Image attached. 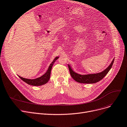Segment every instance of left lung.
<instances>
[{"instance_id":"8db88e82","label":"left lung","mask_w":127,"mask_h":127,"mask_svg":"<svg viewBox=\"0 0 127 127\" xmlns=\"http://www.w3.org/2000/svg\"><path fill=\"white\" fill-rule=\"evenodd\" d=\"M114 61V59L112 61V63L109 65V66L106 69H105L104 71H102L101 73L85 75H81L75 73L71 69L70 66L69 65H68V66L70 74L75 81L78 82H80V83L83 84H94L102 80L106 75V74L108 73L109 70L111 69V67H112Z\"/></svg>"}]
</instances>
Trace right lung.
I'll list each match as a JSON object with an SVG mask.
<instances>
[{"instance_id":"add662e5","label":"right lung","mask_w":127,"mask_h":127,"mask_svg":"<svg viewBox=\"0 0 127 127\" xmlns=\"http://www.w3.org/2000/svg\"><path fill=\"white\" fill-rule=\"evenodd\" d=\"M59 58V57H56L54 59V60L52 61V62L51 63V64L49 66V67L48 69V70L47 72L42 75V76L39 77V78H37L36 79H26L23 78V77H20L19 76L20 78L25 82L27 84L32 85V86H41L44 84H46L47 82L49 81V79H50V74H51V68L52 67V66L55 62V61Z\"/></svg>"}]
</instances>
